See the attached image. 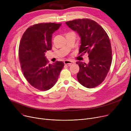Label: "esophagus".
<instances>
[{"mask_svg":"<svg viewBox=\"0 0 131 131\" xmlns=\"http://www.w3.org/2000/svg\"><path fill=\"white\" fill-rule=\"evenodd\" d=\"M64 63L65 65H67L68 66H70L72 64H74V62L73 61H71V60H65Z\"/></svg>","mask_w":131,"mask_h":131,"instance_id":"obj_1","label":"esophagus"}]
</instances>
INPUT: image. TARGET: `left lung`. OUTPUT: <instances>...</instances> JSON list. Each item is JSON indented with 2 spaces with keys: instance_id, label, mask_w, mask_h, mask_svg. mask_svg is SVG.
Masks as SVG:
<instances>
[{
  "instance_id": "1",
  "label": "left lung",
  "mask_w": 131,
  "mask_h": 131,
  "mask_svg": "<svg viewBox=\"0 0 131 131\" xmlns=\"http://www.w3.org/2000/svg\"><path fill=\"white\" fill-rule=\"evenodd\" d=\"M81 38L79 54L88 53L89 63L77 61L80 70L79 83L87 88L97 86L104 81L112 61L111 43L105 30L96 22L88 18L77 19L66 22Z\"/></svg>"
}]
</instances>
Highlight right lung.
<instances>
[{
	"label": "right lung",
	"instance_id": "1",
	"mask_svg": "<svg viewBox=\"0 0 131 131\" xmlns=\"http://www.w3.org/2000/svg\"><path fill=\"white\" fill-rule=\"evenodd\" d=\"M61 23H41L27 29L19 46L18 56L22 71L26 80L34 88L47 91L57 82L63 61L49 64L45 52L52 49V33Z\"/></svg>",
	"mask_w": 131,
	"mask_h": 131
}]
</instances>
